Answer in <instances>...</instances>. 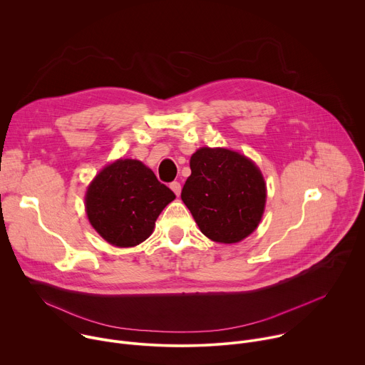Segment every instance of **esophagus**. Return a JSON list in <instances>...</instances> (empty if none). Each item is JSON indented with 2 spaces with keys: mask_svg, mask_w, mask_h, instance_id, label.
<instances>
[{
  "mask_svg": "<svg viewBox=\"0 0 365 365\" xmlns=\"http://www.w3.org/2000/svg\"><path fill=\"white\" fill-rule=\"evenodd\" d=\"M170 189L176 193V196H179V195H180V190H182V186H180L179 182H172V183H170Z\"/></svg>",
  "mask_w": 365,
  "mask_h": 365,
  "instance_id": "obj_1",
  "label": "esophagus"
}]
</instances>
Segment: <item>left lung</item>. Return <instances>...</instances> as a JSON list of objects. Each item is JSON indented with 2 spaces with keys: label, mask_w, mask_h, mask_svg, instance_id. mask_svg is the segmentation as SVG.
I'll list each match as a JSON object with an SVG mask.
<instances>
[{
  "label": "left lung",
  "mask_w": 365,
  "mask_h": 365,
  "mask_svg": "<svg viewBox=\"0 0 365 365\" xmlns=\"http://www.w3.org/2000/svg\"><path fill=\"white\" fill-rule=\"evenodd\" d=\"M190 170L180 196L202 234L232 244L257 228L264 212L266 185L245 155L203 147L190 158Z\"/></svg>",
  "instance_id": "left-lung-1"
}]
</instances>
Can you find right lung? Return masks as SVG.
<instances>
[{"label":"right lung","instance_id":"obj_1","mask_svg":"<svg viewBox=\"0 0 365 365\" xmlns=\"http://www.w3.org/2000/svg\"><path fill=\"white\" fill-rule=\"evenodd\" d=\"M175 193L138 160H117L93 179L86 214L98 234L117 247H134L150 237L155 220Z\"/></svg>","mask_w":365,"mask_h":365}]
</instances>
